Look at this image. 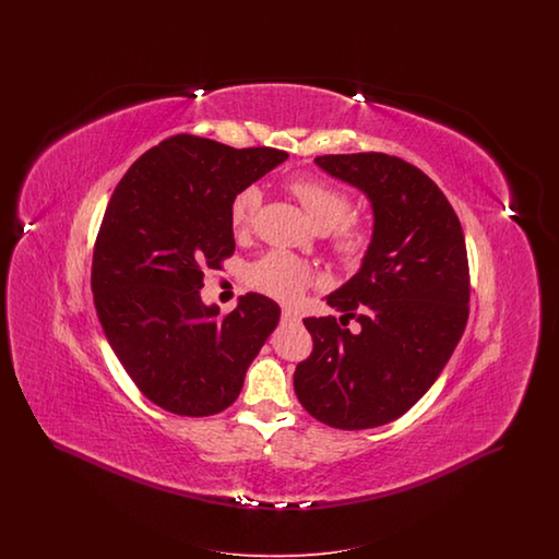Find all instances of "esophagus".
I'll list each match as a JSON object with an SVG mask.
<instances>
[{
    "label": "esophagus",
    "instance_id": "34e87169",
    "mask_svg": "<svg viewBox=\"0 0 559 559\" xmlns=\"http://www.w3.org/2000/svg\"><path fill=\"white\" fill-rule=\"evenodd\" d=\"M281 319H283V322H289V324H299V322H301L299 314H297L295 310H292V308H283Z\"/></svg>",
    "mask_w": 559,
    "mask_h": 559
}]
</instances>
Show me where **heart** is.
<instances>
[{
    "label": "heart",
    "mask_w": 559,
    "mask_h": 559,
    "mask_svg": "<svg viewBox=\"0 0 559 559\" xmlns=\"http://www.w3.org/2000/svg\"><path fill=\"white\" fill-rule=\"evenodd\" d=\"M295 199L319 230H329V247L344 264L360 262L371 249L372 230L369 222L349 217L352 199L342 188L333 187L319 178L299 176L289 182ZM262 201L258 187L239 190L230 203V226L237 235H245ZM251 285L270 297L293 299L312 283L310 266L285 251H270L249 270Z\"/></svg>",
    "instance_id": "heart-1"
}]
</instances>
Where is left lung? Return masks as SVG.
Here are the masks:
<instances>
[{
  "label": "left lung",
  "mask_w": 559,
  "mask_h": 559,
  "mask_svg": "<svg viewBox=\"0 0 559 559\" xmlns=\"http://www.w3.org/2000/svg\"><path fill=\"white\" fill-rule=\"evenodd\" d=\"M314 160L369 197L374 237L360 270L326 295L342 324H360L358 333L335 317L304 319L314 347L295 369V394L324 426H385L433 385L465 331L463 228L436 182L400 157L356 153Z\"/></svg>",
  "instance_id": "obj_1"
}]
</instances>
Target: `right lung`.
Listing matches in <instances>:
<instances>
[{
    "mask_svg": "<svg viewBox=\"0 0 559 559\" xmlns=\"http://www.w3.org/2000/svg\"><path fill=\"white\" fill-rule=\"evenodd\" d=\"M287 157L178 133L135 160L108 201L92 262L94 306L138 390L174 415L228 408L278 324L281 308L260 293L222 317L199 292L203 272L235 253V194Z\"/></svg>",
    "mask_w": 559,
    "mask_h": 559,
    "instance_id": "add662e5",
    "label": "right lung"
}]
</instances>
